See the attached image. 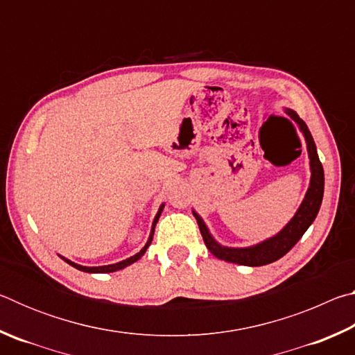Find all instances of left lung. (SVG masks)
I'll use <instances>...</instances> for the list:
<instances>
[{"label":"left lung","mask_w":355,"mask_h":355,"mask_svg":"<svg viewBox=\"0 0 355 355\" xmlns=\"http://www.w3.org/2000/svg\"><path fill=\"white\" fill-rule=\"evenodd\" d=\"M285 112L297 123L300 133H302L305 139V146H307V153L310 159V183L307 192H305L304 199L300 202L296 213H294L293 218L286 222V225L280 232L263 239L260 243L245 245V248H230V245L220 244L209 233V228L207 227L205 220L202 219V216L196 209H192V214H194L197 224H199L205 245L219 260L241 264V266H263V264L277 261L279 258L288 254L294 248V244L302 238L304 233L307 232V228L313 224L318 211H320L324 196V171L320 156H318L316 152L313 136H311L309 127L297 116L296 111L285 107Z\"/></svg>","instance_id":"8db88e82"}]
</instances>
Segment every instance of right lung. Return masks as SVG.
Returning <instances> with one entry per match:
<instances>
[{
	"label": "right lung",
	"instance_id": "1",
	"mask_svg": "<svg viewBox=\"0 0 355 355\" xmlns=\"http://www.w3.org/2000/svg\"><path fill=\"white\" fill-rule=\"evenodd\" d=\"M163 209H164V203H161L159 208H158V213H156V214H155V218H153L152 228H150V235H148V239H147L146 245H144V248H142L139 252H137V254H135L133 257L125 258V260L119 261V263L105 264V266H83V264H78V263H75V261H71V260H69V258H65V257H62V255H59V257H61L65 263H69L70 266H73V268H76V269H80V271H83V272H94V274H98V272H100V274H103V272H116V271H120V269H123V268L130 266V264L136 263V261L139 260V258H141L144 254H146L147 249H148V245L152 244V239H153V233H155L156 222H158L161 213H163Z\"/></svg>",
	"mask_w": 355,
	"mask_h": 355
}]
</instances>
